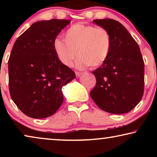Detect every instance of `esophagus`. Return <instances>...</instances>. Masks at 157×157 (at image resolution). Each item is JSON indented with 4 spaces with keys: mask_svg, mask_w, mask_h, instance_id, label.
I'll use <instances>...</instances> for the list:
<instances>
[{
    "mask_svg": "<svg viewBox=\"0 0 157 157\" xmlns=\"http://www.w3.org/2000/svg\"><path fill=\"white\" fill-rule=\"evenodd\" d=\"M81 74H82V73H81V72H78V71H76V76L77 78H78V77H80V76H81Z\"/></svg>",
    "mask_w": 157,
    "mask_h": 157,
    "instance_id": "esophagus-1",
    "label": "esophagus"
}]
</instances>
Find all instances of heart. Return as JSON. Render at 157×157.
<instances>
[{
    "label": "heart",
    "mask_w": 157,
    "mask_h": 157,
    "mask_svg": "<svg viewBox=\"0 0 157 157\" xmlns=\"http://www.w3.org/2000/svg\"><path fill=\"white\" fill-rule=\"evenodd\" d=\"M53 48L60 61L71 67L78 54L76 65L83 68H96L107 61L111 49L108 30L92 25L76 23L65 33V40L56 38Z\"/></svg>",
    "instance_id": "obj_1"
}]
</instances>
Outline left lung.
Masks as SVG:
<instances>
[{
    "mask_svg": "<svg viewBox=\"0 0 157 157\" xmlns=\"http://www.w3.org/2000/svg\"><path fill=\"white\" fill-rule=\"evenodd\" d=\"M108 30L111 49L107 61L93 71L96 86L90 96L101 109L121 114L140 102L144 86V63L139 45L119 21L110 18L94 20Z\"/></svg>",
    "mask_w": 157,
    "mask_h": 157,
    "instance_id": "left-lung-1",
    "label": "left lung"
}]
</instances>
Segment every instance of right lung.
<instances>
[{
  "mask_svg": "<svg viewBox=\"0 0 157 157\" xmlns=\"http://www.w3.org/2000/svg\"><path fill=\"white\" fill-rule=\"evenodd\" d=\"M70 20L33 23L17 38L8 60L12 100L28 117H50L63 101L62 87L75 78L74 71L60 61L53 43Z\"/></svg>",
  "mask_w": 157,
  "mask_h": 157,
  "instance_id": "obj_1",
  "label": "right lung"
}]
</instances>
